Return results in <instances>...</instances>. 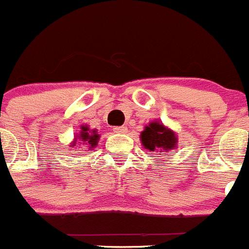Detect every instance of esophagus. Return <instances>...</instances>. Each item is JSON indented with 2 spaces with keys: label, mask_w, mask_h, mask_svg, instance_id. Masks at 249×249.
Returning a JSON list of instances; mask_svg holds the SVG:
<instances>
[{
  "label": "esophagus",
  "mask_w": 249,
  "mask_h": 249,
  "mask_svg": "<svg viewBox=\"0 0 249 249\" xmlns=\"http://www.w3.org/2000/svg\"><path fill=\"white\" fill-rule=\"evenodd\" d=\"M113 132L114 133H124V132H126V128H124V127H114L113 128Z\"/></svg>",
  "instance_id": "obj_1"
}]
</instances>
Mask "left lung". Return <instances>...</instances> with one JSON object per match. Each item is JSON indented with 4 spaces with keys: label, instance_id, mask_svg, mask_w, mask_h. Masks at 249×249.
I'll use <instances>...</instances> for the list:
<instances>
[{
    "label": "left lung",
    "instance_id": "obj_1",
    "mask_svg": "<svg viewBox=\"0 0 249 249\" xmlns=\"http://www.w3.org/2000/svg\"><path fill=\"white\" fill-rule=\"evenodd\" d=\"M141 141L144 148L149 149L151 152L171 149L175 147V144H177L175 133L158 122H153L146 127V129L141 133Z\"/></svg>",
    "mask_w": 249,
    "mask_h": 249
}]
</instances>
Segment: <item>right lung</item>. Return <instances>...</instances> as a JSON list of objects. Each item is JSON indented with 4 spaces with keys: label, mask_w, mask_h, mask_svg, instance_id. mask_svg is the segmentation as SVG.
I'll list each match as a JSON object with an SVG mask.
<instances>
[{
    "label": "right lung",
    "mask_w": 249,
    "mask_h": 249,
    "mask_svg": "<svg viewBox=\"0 0 249 249\" xmlns=\"http://www.w3.org/2000/svg\"><path fill=\"white\" fill-rule=\"evenodd\" d=\"M81 129H82V131L80 132V138H78V140H81V143L83 142V144H87L89 148H93V147L97 146L98 138H100V136L97 135V131H96V129L89 131V128L87 126H82ZM76 142L77 140L74 141L73 143H76Z\"/></svg>",
    "instance_id": "obj_1"
}]
</instances>
